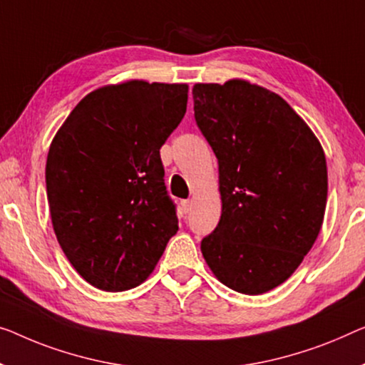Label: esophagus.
<instances>
[{"label": "esophagus", "instance_id": "1", "mask_svg": "<svg viewBox=\"0 0 365 365\" xmlns=\"http://www.w3.org/2000/svg\"><path fill=\"white\" fill-rule=\"evenodd\" d=\"M182 210H183L185 215L190 213V211H192V201H190V200H182Z\"/></svg>", "mask_w": 365, "mask_h": 365}]
</instances>
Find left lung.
Instances as JSON below:
<instances>
[{
  "label": "left lung",
  "instance_id": "8db88e82",
  "mask_svg": "<svg viewBox=\"0 0 365 365\" xmlns=\"http://www.w3.org/2000/svg\"><path fill=\"white\" fill-rule=\"evenodd\" d=\"M193 103L220 165L222 203L201 252L221 284L260 295L298 269L322 230L323 148L284 98L246 80L197 83Z\"/></svg>",
  "mask_w": 365,
  "mask_h": 365
}]
</instances>
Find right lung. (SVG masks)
<instances>
[{
  "label": "right lung",
  "instance_id": "1",
  "mask_svg": "<svg viewBox=\"0 0 365 365\" xmlns=\"http://www.w3.org/2000/svg\"><path fill=\"white\" fill-rule=\"evenodd\" d=\"M185 83L130 80L86 95L47 155L52 226L73 269L124 292L155 269L178 231L160 148L187 111Z\"/></svg>",
  "mask_w": 365,
  "mask_h": 365
}]
</instances>
